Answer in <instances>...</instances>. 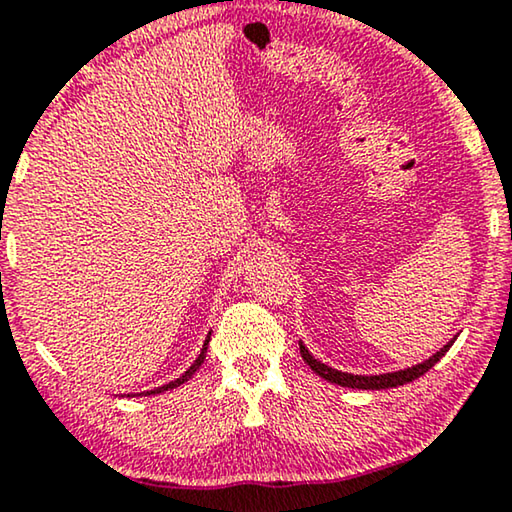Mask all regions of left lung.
<instances>
[{
    "instance_id": "1",
    "label": "left lung",
    "mask_w": 512,
    "mask_h": 512,
    "mask_svg": "<svg viewBox=\"0 0 512 512\" xmlns=\"http://www.w3.org/2000/svg\"><path fill=\"white\" fill-rule=\"evenodd\" d=\"M455 338H457V335H455ZM455 338L448 340L446 345L441 347L437 354H432L430 358H427V361L418 363V365H411V368H404V370H398V372H384V375H352V372L335 370V368H331V365L317 361V358L308 352V347H305L303 342H299V349H301L303 361L308 363L319 377L331 381V384H338V386H345V388H358V391H379V388H395V386L409 384V381L423 377L425 372L430 370L434 363H439L441 356H444L448 349H451Z\"/></svg>"
}]
</instances>
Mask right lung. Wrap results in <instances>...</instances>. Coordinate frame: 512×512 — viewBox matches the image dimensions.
Returning <instances> with one entry per match:
<instances>
[{"instance_id": "right-lung-1", "label": "right lung", "mask_w": 512, "mask_h": 512, "mask_svg": "<svg viewBox=\"0 0 512 512\" xmlns=\"http://www.w3.org/2000/svg\"><path fill=\"white\" fill-rule=\"evenodd\" d=\"M209 340H211V333L207 335V340H204V345H202V352H200V356L195 358L193 361V365H190V368L183 372V375L179 377V379H174V381H170V384H165V386H158V388H154V391H144V393H137V395H158V393H165V391H172V388H177V386H181V384H186V381L195 375L197 370L202 368V363H204V358H207V347H209Z\"/></svg>"}]
</instances>
